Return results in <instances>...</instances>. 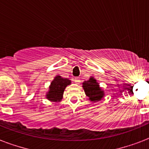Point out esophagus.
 Instances as JSON below:
<instances>
[{"mask_svg": "<svg viewBox=\"0 0 149 149\" xmlns=\"http://www.w3.org/2000/svg\"><path fill=\"white\" fill-rule=\"evenodd\" d=\"M73 81H74L76 84H79V83H80V79H79V78H74Z\"/></svg>", "mask_w": 149, "mask_h": 149, "instance_id": "34e87169", "label": "esophagus"}]
</instances>
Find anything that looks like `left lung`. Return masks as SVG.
<instances>
[{"instance_id":"8db88e82","label":"left lung","mask_w":149,"mask_h":149,"mask_svg":"<svg viewBox=\"0 0 149 149\" xmlns=\"http://www.w3.org/2000/svg\"><path fill=\"white\" fill-rule=\"evenodd\" d=\"M83 88L89 100L92 102L100 101L104 97V91L100 87L99 84L93 77L83 83Z\"/></svg>"}]
</instances>
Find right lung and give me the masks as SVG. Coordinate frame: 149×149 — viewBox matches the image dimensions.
Listing matches in <instances>:
<instances>
[{
	"label": "right lung",
	"instance_id": "right-lung-1",
	"mask_svg": "<svg viewBox=\"0 0 149 149\" xmlns=\"http://www.w3.org/2000/svg\"><path fill=\"white\" fill-rule=\"evenodd\" d=\"M71 84V80L67 78H63L61 76H56L52 81L49 91L46 93V98L53 102H59L63 99V95L65 87Z\"/></svg>",
	"mask_w": 149,
	"mask_h": 149
}]
</instances>
